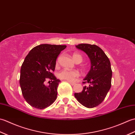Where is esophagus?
Listing matches in <instances>:
<instances>
[{"label":"esophagus","instance_id":"esophagus-1","mask_svg":"<svg viewBox=\"0 0 135 135\" xmlns=\"http://www.w3.org/2000/svg\"><path fill=\"white\" fill-rule=\"evenodd\" d=\"M68 83H70V84L71 85H75V83H74V82H68Z\"/></svg>","mask_w":135,"mask_h":135}]
</instances>
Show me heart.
<instances>
[{
  "mask_svg": "<svg viewBox=\"0 0 135 135\" xmlns=\"http://www.w3.org/2000/svg\"><path fill=\"white\" fill-rule=\"evenodd\" d=\"M73 57L75 62H81L82 61V56H81V54H80L78 53H73ZM79 73L78 71L63 70L59 73V78L61 79L65 80L68 82H73L75 81L76 78L79 76Z\"/></svg>",
  "mask_w": 135,
  "mask_h": 135,
  "instance_id": "b5f03b06",
  "label": "heart"
}]
</instances>
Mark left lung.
<instances>
[{
    "instance_id": "obj_1",
    "label": "left lung",
    "mask_w": 135,
    "mask_h": 135,
    "mask_svg": "<svg viewBox=\"0 0 135 135\" xmlns=\"http://www.w3.org/2000/svg\"><path fill=\"white\" fill-rule=\"evenodd\" d=\"M89 57L91 68L84 79L88 83L82 92L74 94L77 100L85 107L93 108L102 103L111 86L112 70L110 60L101 48L95 45L81 44L76 46Z\"/></svg>"
}]
</instances>
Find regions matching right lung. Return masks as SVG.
<instances>
[{"label": "right lung", "mask_w": 135, "mask_h": 135, "mask_svg": "<svg viewBox=\"0 0 135 135\" xmlns=\"http://www.w3.org/2000/svg\"><path fill=\"white\" fill-rule=\"evenodd\" d=\"M66 45L42 44L28 54L20 71V84L22 96L28 104L37 109H44L53 104L57 98L60 81L54 75L56 60ZM51 80L49 86L44 85Z\"/></svg>", "instance_id": "right-lung-1"}]
</instances>
